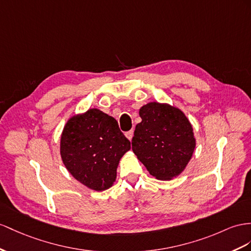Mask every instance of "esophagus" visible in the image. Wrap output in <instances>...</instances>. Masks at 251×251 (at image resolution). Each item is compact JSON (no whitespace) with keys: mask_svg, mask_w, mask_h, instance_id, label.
Here are the masks:
<instances>
[{"mask_svg":"<svg viewBox=\"0 0 251 251\" xmlns=\"http://www.w3.org/2000/svg\"><path fill=\"white\" fill-rule=\"evenodd\" d=\"M125 136H126V138L129 140V141H131L132 140V137H133V130H130V131H127L126 133H125Z\"/></svg>","mask_w":251,"mask_h":251,"instance_id":"34e87169","label":"esophagus"}]
</instances>
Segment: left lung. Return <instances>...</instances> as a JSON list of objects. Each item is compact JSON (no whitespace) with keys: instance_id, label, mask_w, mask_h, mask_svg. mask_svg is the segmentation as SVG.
Returning <instances> with one entry per match:
<instances>
[{"instance_id":"left-lung-1","label":"left lung","mask_w":251,"mask_h":251,"mask_svg":"<svg viewBox=\"0 0 251 251\" xmlns=\"http://www.w3.org/2000/svg\"><path fill=\"white\" fill-rule=\"evenodd\" d=\"M139 114L142 121L131 141L134 155L159 180L180 175L196 146L188 118L180 109L157 101L141 107Z\"/></svg>"}]
</instances>
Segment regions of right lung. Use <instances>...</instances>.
<instances>
[{"label": "right lung", "mask_w": 251, "mask_h": 251, "mask_svg": "<svg viewBox=\"0 0 251 251\" xmlns=\"http://www.w3.org/2000/svg\"><path fill=\"white\" fill-rule=\"evenodd\" d=\"M129 150V140L117 120L95 108L73 115L60 138L64 166L77 181L94 191L112 187L120 160Z\"/></svg>", "instance_id": "add662e5"}]
</instances>
